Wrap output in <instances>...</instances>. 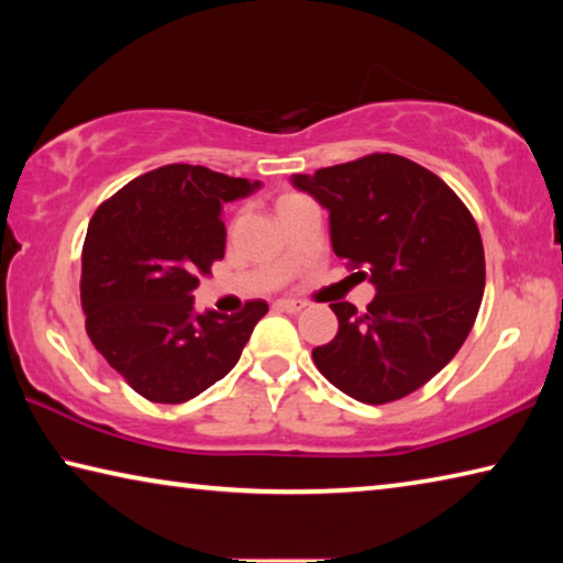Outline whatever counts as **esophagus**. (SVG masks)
<instances>
[{"label":"esophagus","instance_id":"34e87169","mask_svg":"<svg viewBox=\"0 0 563 563\" xmlns=\"http://www.w3.org/2000/svg\"><path fill=\"white\" fill-rule=\"evenodd\" d=\"M275 308L278 310H285V312H300L305 308V300H298V298H283L275 302Z\"/></svg>","mask_w":563,"mask_h":563}]
</instances>
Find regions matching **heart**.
<instances>
[{
  "instance_id": "1",
  "label": "heart",
  "mask_w": 563,
  "mask_h": 563,
  "mask_svg": "<svg viewBox=\"0 0 563 563\" xmlns=\"http://www.w3.org/2000/svg\"><path fill=\"white\" fill-rule=\"evenodd\" d=\"M295 198H300V196H298V194H285V196L280 198V201H278V208H280V206H285V203H290V201H295Z\"/></svg>"
}]
</instances>
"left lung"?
Wrapping results in <instances>:
<instances>
[{
    "label": "left lung",
    "mask_w": 563,
    "mask_h": 563,
    "mask_svg": "<svg viewBox=\"0 0 563 563\" xmlns=\"http://www.w3.org/2000/svg\"><path fill=\"white\" fill-rule=\"evenodd\" d=\"M292 184L328 208L332 251L377 288L365 312L330 302L338 335L312 360L357 402L407 397L456 355L479 312L487 273L470 208L440 176L397 154H369Z\"/></svg>",
    "instance_id": "obj_1"
}]
</instances>
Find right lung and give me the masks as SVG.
<instances>
[{
	"instance_id": "add662e5",
	"label": "right lung",
	"mask_w": 563,
	"mask_h": 563,
	"mask_svg": "<svg viewBox=\"0 0 563 563\" xmlns=\"http://www.w3.org/2000/svg\"><path fill=\"white\" fill-rule=\"evenodd\" d=\"M258 188L206 166L133 178L89 221L81 253L87 335L141 397L180 405L223 379L268 302L235 316L194 310L201 275L225 253L221 208Z\"/></svg>"
}]
</instances>
